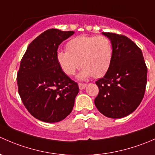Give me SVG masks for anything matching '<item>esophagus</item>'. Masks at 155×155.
Segmentation results:
<instances>
[{
    "label": "esophagus",
    "instance_id": "1",
    "mask_svg": "<svg viewBox=\"0 0 155 155\" xmlns=\"http://www.w3.org/2000/svg\"><path fill=\"white\" fill-rule=\"evenodd\" d=\"M78 87H79V89H81V90H82V89L86 88V87H87V84H82V83H79V84H78Z\"/></svg>",
    "mask_w": 155,
    "mask_h": 155
}]
</instances>
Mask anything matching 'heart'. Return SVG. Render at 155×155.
Wrapping results in <instances>:
<instances>
[{"mask_svg": "<svg viewBox=\"0 0 155 155\" xmlns=\"http://www.w3.org/2000/svg\"><path fill=\"white\" fill-rule=\"evenodd\" d=\"M66 49L57 52V60L68 75L74 74L81 66L78 79L87 80L91 76L100 78L110 66L113 46L106 36H77L67 43Z\"/></svg>", "mask_w": 155, "mask_h": 155, "instance_id": "heart-1", "label": "heart"}]
</instances>
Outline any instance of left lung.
<instances>
[{
    "mask_svg": "<svg viewBox=\"0 0 155 155\" xmlns=\"http://www.w3.org/2000/svg\"><path fill=\"white\" fill-rule=\"evenodd\" d=\"M112 43L113 59L105 75L95 82L99 89L95 104L104 116L120 119L133 113L143 100L147 67L142 51L122 35L102 33Z\"/></svg>",
    "mask_w": 155,
    "mask_h": 155,
    "instance_id": "8db88e82",
    "label": "left lung"
}]
</instances>
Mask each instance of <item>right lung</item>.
Segmentation results:
<instances>
[{
	"instance_id": "1",
	"label": "right lung",
	"mask_w": 155,
	"mask_h": 155,
	"mask_svg": "<svg viewBox=\"0 0 155 155\" xmlns=\"http://www.w3.org/2000/svg\"><path fill=\"white\" fill-rule=\"evenodd\" d=\"M74 33L50 29L28 46L17 74L18 93L30 114L48 123L70 114L79 88L63 72L57 60L59 45Z\"/></svg>"
}]
</instances>
